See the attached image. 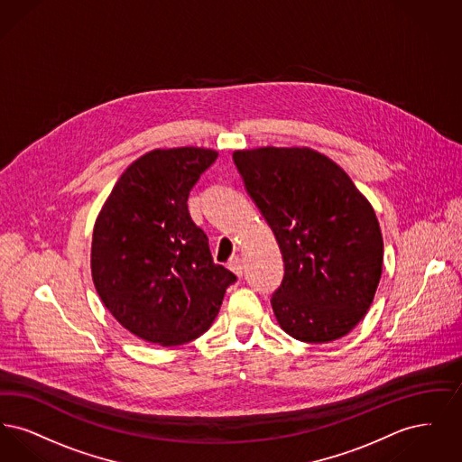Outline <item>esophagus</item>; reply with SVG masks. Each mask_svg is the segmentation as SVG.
Here are the masks:
<instances>
[{
    "mask_svg": "<svg viewBox=\"0 0 462 462\" xmlns=\"http://www.w3.org/2000/svg\"><path fill=\"white\" fill-rule=\"evenodd\" d=\"M228 268L237 275V277H241L242 272H244V264H242V260L239 256H234L230 262H228Z\"/></svg>",
    "mask_w": 462,
    "mask_h": 462,
    "instance_id": "1",
    "label": "esophagus"
}]
</instances>
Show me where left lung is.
Returning <instances> with one entry per match:
<instances>
[{
	"label": "left lung",
	"instance_id": "8db88e82",
	"mask_svg": "<svg viewBox=\"0 0 462 462\" xmlns=\"http://www.w3.org/2000/svg\"><path fill=\"white\" fill-rule=\"evenodd\" d=\"M232 157L284 258V281L272 296L279 326L305 343L346 336L373 305L383 272L371 202L339 164L310 147Z\"/></svg>",
	"mask_w": 462,
	"mask_h": 462
}]
</instances>
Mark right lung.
Instances as JSON below:
<instances>
[{
	"mask_svg": "<svg viewBox=\"0 0 462 462\" xmlns=\"http://www.w3.org/2000/svg\"><path fill=\"white\" fill-rule=\"evenodd\" d=\"M218 157L213 149H154L119 176L93 226L91 279L112 317L159 346L211 328L236 275L213 263L190 218L189 192Z\"/></svg>",
	"mask_w": 462,
	"mask_h": 462,
	"instance_id": "right-lung-1",
	"label": "right lung"
}]
</instances>
